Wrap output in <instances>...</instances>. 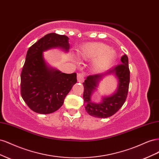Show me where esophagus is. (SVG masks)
I'll list each match as a JSON object with an SVG mask.
<instances>
[{
  "label": "esophagus",
  "instance_id": "1",
  "mask_svg": "<svg viewBox=\"0 0 159 159\" xmlns=\"http://www.w3.org/2000/svg\"><path fill=\"white\" fill-rule=\"evenodd\" d=\"M85 78V74L84 73H79L77 75V79H78V82H83Z\"/></svg>",
  "mask_w": 159,
  "mask_h": 159
}]
</instances>
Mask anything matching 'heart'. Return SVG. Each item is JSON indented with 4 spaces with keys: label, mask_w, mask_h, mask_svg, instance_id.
Segmentation results:
<instances>
[{
    "label": "heart",
    "mask_w": 159,
    "mask_h": 159,
    "mask_svg": "<svg viewBox=\"0 0 159 159\" xmlns=\"http://www.w3.org/2000/svg\"><path fill=\"white\" fill-rule=\"evenodd\" d=\"M77 56L83 60H92L93 68L96 71L107 70L112 65L117 53L112 48L101 42H89L80 47Z\"/></svg>",
    "instance_id": "obj_1"
}]
</instances>
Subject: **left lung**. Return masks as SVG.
<instances>
[{
	"label": "left lung",
	"mask_w": 159,
	"mask_h": 159,
	"mask_svg": "<svg viewBox=\"0 0 159 159\" xmlns=\"http://www.w3.org/2000/svg\"><path fill=\"white\" fill-rule=\"evenodd\" d=\"M121 64L113 67L107 72L88 76L83 83L85 109L91 116L98 118H107L112 116L125 102L130 82L129 60L126 54L121 57ZM109 74H115L117 77L118 80L117 91L113 95L103 98L102 102L93 103L90 100L91 94L97 87L98 81L105 75Z\"/></svg>",
	"instance_id": "1"
}]
</instances>
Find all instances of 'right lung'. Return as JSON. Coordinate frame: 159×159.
Returning a JSON list of instances; mask_svg holds the SVG:
<instances>
[{"mask_svg":"<svg viewBox=\"0 0 159 159\" xmlns=\"http://www.w3.org/2000/svg\"><path fill=\"white\" fill-rule=\"evenodd\" d=\"M69 38L50 33L28 49L21 73L22 98L29 108L38 113L49 114L60 108L65 98L77 82V74L61 73L46 64L43 52L60 48L70 49Z\"/></svg>","mask_w":159,"mask_h":159,"instance_id":"add662e5","label":"right lung"}]
</instances>
